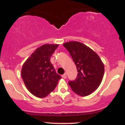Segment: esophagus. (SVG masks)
I'll use <instances>...</instances> for the list:
<instances>
[{
  "label": "esophagus",
  "mask_w": 125,
  "mask_h": 125,
  "mask_svg": "<svg viewBox=\"0 0 125 125\" xmlns=\"http://www.w3.org/2000/svg\"><path fill=\"white\" fill-rule=\"evenodd\" d=\"M62 77L63 79H66V77H67V74H66V73H64L63 74L62 76Z\"/></svg>",
  "instance_id": "34e87169"
}]
</instances>
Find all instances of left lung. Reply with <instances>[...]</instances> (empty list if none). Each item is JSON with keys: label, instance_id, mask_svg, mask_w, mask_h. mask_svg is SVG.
Listing matches in <instances>:
<instances>
[{"label": "left lung", "instance_id": "obj_1", "mask_svg": "<svg viewBox=\"0 0 125 125\" xmlns=\"http://www.w3.org/2000/svg\"><path fill=\"white\" fill-rule=\"evenodd\" d=\"M63 45L69 52L78 72L76 79L69 82V84L81 96L91 94L102 81L104 71L102 61L96 53L81 42H69Z\"/></svg>", "mask_w": 125, "mask_h": 125}]
</instances>
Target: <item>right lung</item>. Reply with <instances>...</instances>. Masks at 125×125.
<instances>
[{"mask_svg": "<svg viewBox=\"0 0 125 125\" xmlns=\"http://www.w3.org/2000/svg\"><path fill=\"white\" fill-rule=\"evenodd\" d=\"M59 44H45L38 48L23 64L21 75L29 91L44 97L54 89L61 76L50 61Z\"/></svg>", "mask_w": 125, "mask_h": 125, "instance_id": "1", "label": "right lung"}]
</instances>
